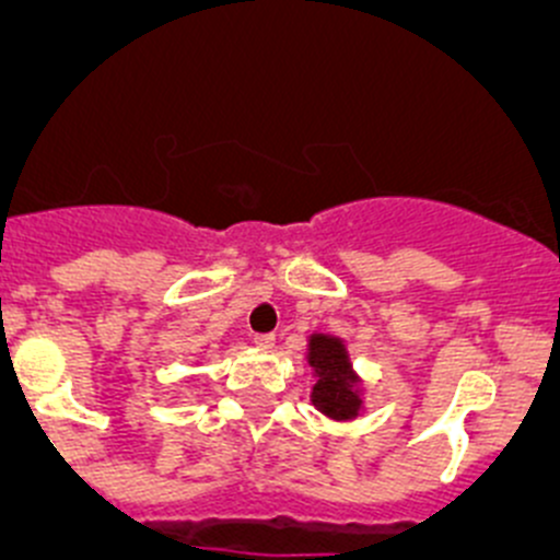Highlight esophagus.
<instances>
[{
  "mask_svg": "<svg viewBox=\"0 0 560 560\" xmlns=\"http://www.w3.org/2000/svg\"><path fill=\"white\" fill-rule=\"evenodd\" d=\"M254 347L262 349V352H268V349L276 347V336L273 332H259V336H254Z\"/></svg>",
  "mask_w": 560,
  "mask_h": 560,
  "instance_id": "34e87169",
  "label": "esophagus"
}]
</instances>
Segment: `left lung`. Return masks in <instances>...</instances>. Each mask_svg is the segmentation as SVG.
I'll list each match as a JSON object with an SVG mask.
<instances>
[{
    "mask_svg": "<svg viewBox=\"0 0 560 560\" xmlns=\"http://www.w3.org/2000/svg\"><path fill=\"white\" fill-rule=\"evenodd\" d=\"M306 363L314 371L312 404L330 420H354L363 411V380L352 369L343 338L330 332L308 336Z\"/></svg>",
    "mask_w": 560,
    "mask_h": 560,
    "instance_id": "obj_1",
    "label": "left lung"
}]
</instances>
